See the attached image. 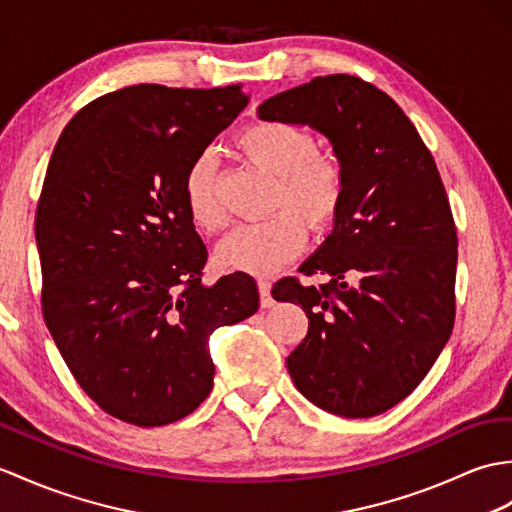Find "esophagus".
Masks as SVG:
<instances>
[{
  "label": "esophagus",
  "instance_id": "esophagus-1",
  "mask_svg": "<svg viewBox=\"0 0 512 512\" xmlns=\"http://www.w3.org/2000/svg\"><path fill=\"white\" fill-rule=\"evenodd\" d=\"M257 288H259V303H261V307H272V305H275V299H272V294H270V281L259 279L257 281Z\"/></svg>",
  "mask_w": 512,
  "mask_h": 512
}]
</instances>
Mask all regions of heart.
<instances>
[{"instance_id":"obj_1","label":"heart","mask_w":512,"mask_h":512,"mask_svg":"<svg viewBox=\"0 0 512 512\" xmlns=\"http://www.w3.org/2000/svg\"><path fill=\"white\" fill-rule=\"evenodd\" d=\"M237 150L255 170L275 178L264 222L244 224L216 248V264L231 272L270 275L303 251L307 229L323 233L334 227L344 200L342 163L329 152H318L305 128L285 122H255L237 135ZM185 207L202 231L216 233L224 224L218 196L216 165L202 154L185 174Z\"/></svg>"}]
</instances>
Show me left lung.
<instances>
[{
	"instance_id": "1",
	"label": "left lung",
	"mask_w": 512,
	"mask_h": 512,
	"mask_svg": "<svg viewBox=\"0 0 512 512\" xmlns=\"http://www.w3.org/2000/svg\"><path fill=\"white\" fill-rule=\"evenodd\" d=\"M259 117L320 130L347 176L334 233L301 266L329 281L272 285L310 320L285 360L292 382L331 414L375 417L421 384L454 329L458 235L443 178L399 104L358 76H318Z\"/></svg>"
}]
</instances>
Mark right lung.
I'll return each mask as SVG.
<instances>
[{
    "label": "right lung",
    "instance_id": "1",
    "mask_svg": "<svg viewBox=\"0 0 512 512\" xmlns=\"http://www.w3.org/2000/svg\"><path fill=\"white\" fill-rule=\"evenodd\" d=\"M248 98L242 85H130L71 117L34 218L45 325L80 388L111 414L159 427L213 388L207 340L259 307L246 272L202 285L207 248L185 174Z\"/></svg>",
    "mask_w": 512,
    "mask_h": 512
}]
</instances>
